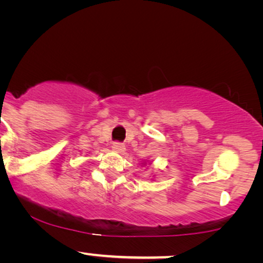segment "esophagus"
Wrapping results in <instances>:
<instances>
[{"mask_svg":"<svg viewBox=\"0 0 263 263\" xmlns=\"http://www.w3.org/2000/svg\"><path fill=\"white\" fill-rule=\"evenodd\" d=\"M112 149L115 151V152H117V153H123L124 151H125V146L123 145V143L114 142L112 143Z\"/></svg>","mask_w":263,"mask_h":263,"instance_id":"1","label":"esophagus"}]
</instances>
